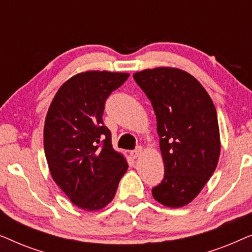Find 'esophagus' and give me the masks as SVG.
I'll list each match as a JSON object with an SVG mask.
<instances>
[{"label": "esophagus", "mask_w": 252, "mask_h": 252, "mask_svg": "<svg viewBox=\"0 0 252 252\" xmlns=\"http://www.w3.org/2000/svg\"><path fill=\"white\" fill-rule=\"evenodd\" d=\"M142 151H143L142 147H137L135 150H133L132 153H130V155H132L133 158H139L141 156V154H142Z\"/></svg>", "instance_id": "1"}]
</instances>
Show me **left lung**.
<instances>
[{
  "instance_id": "obj_1",
  "label": "left lung",
  "mask_w": 252,
  "mask_h": 252,
  "mask_svg": "<svg viewBox=\"0 0 252 252\" xmlns=\"http://www.w3.org/2000/svg\"><path fill=\"white\" fill-rule=\"evenodd\" d=\"M134 80L153 104L164 161V179L153 188L168 208L190 203L209 181L220 155L217 111L204 87L173 67L144 70Z\"/></svg>"
}]
</instances>
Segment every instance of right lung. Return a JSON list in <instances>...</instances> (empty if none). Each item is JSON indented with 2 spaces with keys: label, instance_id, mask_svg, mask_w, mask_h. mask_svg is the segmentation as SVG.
<instances>
[{
  "label": "right lung",
  "instance_id": "1",
  "mask_svg": "<svg viewBox=\"0 0 252 252\" xmlns=\"http://www.w3.org/2000/svg\"><path fill=\"white\" fill-rule=\"evenodd\" d=\"M128 73L88 71L62 85L44 122V154L51 177L70 201L97 211L115 197L127 161L103 123L105 101Z\"/></svg>",
  "mask_w": 252,
  "mask_h": 252
}]
</instances>
